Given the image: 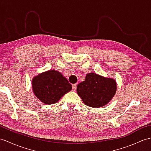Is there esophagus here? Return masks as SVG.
Masks as SVG:
<instances>
[{"mask_svg": "<svg viewBox=\"0 0 151 151\" xmlns=\"http://www.w3.org/2000/svg\"><path fill=\"white\" fill-rule=\"evenodd\" d=\"M76 87H77V85H76V84H73V86H72V89H73V91H75L76 89Z\"/></svg>", "mask_w": 151, "mask_h": 151, "instance_id": "34e87169", "label": "esophagus"}]
</instances>
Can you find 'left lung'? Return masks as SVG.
<instances>
[{
  "label": "left lung",
  "mask_w": 151,
  "mask_h": 151,
  "mask_svg": "<svg viewBox=\"0 0 151 151\" xmlns=\"http://www.w3.org/2000/svg\"><path fill=\"white\" fill-rule=\"evenodd\" d=\"M117 91V83L94 73H88L85 81L80 83L76 92L84 103L92 108H101L110 102Z\"/></svg>",
  "instance_id": "1"
}]
</instances>
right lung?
Here are the masks:
<instances>
[{
    "label": "right lung",
    "instance_id": "add662e5",
    "mask_svg": "<svg viewBox=\"0 0 151 151\" xmlns=\"http://www.w3.org/2000/svg\"><path fill=\"white\" fill-rule=\"evenodd\" d=\"M34 95L45 104H52L71 90L72 86L62 73L54 69L35 76L32 81Z\"/></svg>",
    "mask_w": 151,
    "mask_h": 151
}]
</instances>
